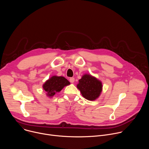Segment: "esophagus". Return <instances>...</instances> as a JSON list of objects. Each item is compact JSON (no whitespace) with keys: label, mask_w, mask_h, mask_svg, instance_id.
Returning a JSON list of instances; mask_svg holds the SVG:
<instances>
[{"label":"esophagus","mask_w":149,"mask_h":149,"mask_svg":"<svg viewBox=\"0 0 149 149\" xmlns=\"http://www.w3.org/2000/svg\"><path fill=\"white\" fill-rule=\"evenodd\" d=\"M74 81H75V78H74L72 77V78H70V82L73 83V82H74Z\"/></svg>","instance_id":"1"}]
</instances>
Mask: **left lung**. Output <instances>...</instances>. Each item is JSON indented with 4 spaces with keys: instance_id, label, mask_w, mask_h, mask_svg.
<instances>
[{
    "instance_id": "1",
    "label": "left lung",
    "mask_w": 149,
    "mask_h": 149,
    "mask_svg": "<svg viewBox=\"0 0 149 149\" xmlns=\"http://www.w3.org/2000/svg\"><path fill=\"white\" fill-rule=\"evenodd\" d=\"M77 88L80 90L82 96L88 100H95L102 91L101 81L90 75L85 74L79 80Z\"/></svg>"
}]
</instances>
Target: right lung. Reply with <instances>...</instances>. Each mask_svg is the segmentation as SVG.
Returning <instances> with one entry per match:
<instances>
[{"instance_id": "add662e5", "label": "right lung", "mask_w": 149, "mask_h": 149, "mask_svg": "<svg viewBox=\"0 0 149 149\" xmlns=\"http://www.w3.org/2000/svg\"><path fill=\"white\" fill-rule=\"evenodd\" d=\"M70 84V82L64 77L53 76L45 82L43 88L48 96L52 97Z\"/></svg>"}]
</instances>
